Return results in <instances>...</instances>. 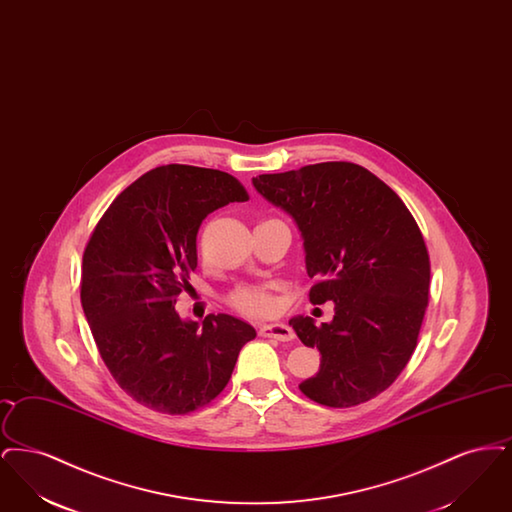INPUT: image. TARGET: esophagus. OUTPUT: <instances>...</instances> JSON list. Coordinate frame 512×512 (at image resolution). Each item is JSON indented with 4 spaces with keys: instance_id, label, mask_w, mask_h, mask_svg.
<instances>
[{
    "instance_id": "34e87169",
    "label": "esophagus",
    "mask_w": 512,
    "mask_h": 512,
    "mask_svg": "<svg viewBox=\"0 0 512 512\" xmlns=\"http://www.w3.org/2000/svg\"><path fill=\"white\" fill-rule=\"evenodd\" d=\"M259 334L263 338H274L278 341H292L295 338V332L292 330V326L284 324V322H272V324H263Z\"/></svg>"
}]
</instances>
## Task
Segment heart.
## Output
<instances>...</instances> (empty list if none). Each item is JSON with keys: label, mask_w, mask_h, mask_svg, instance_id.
I'll use <instances>...</instances> for the list:
<instances>
[{"label": "heart", "mask_w": 512, "mask_h": 512, "mask_svg": "<svg viewBox=\"0 0 512 512\" xmlns=\"http://www.w3.org/2000/svg\"><path fill=\"white\" fill-rule=\"evenodd\" d=\"M226 303L245 317H267L276 307L270 290L259 284L236 286L226 295Z\"/></svg>", "instance_id": "obj_1"}]
</instances>
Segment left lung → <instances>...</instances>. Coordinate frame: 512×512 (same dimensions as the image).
I'll list each match as a JSON object with an SVG mask.
<instances>
[{"instance_id":"8db88e82","label":"left lung","mask_w":512,"mask_h":512,"mask_svg":"<svg viewBox=\"0 0 512 512\" xmlns=\"http://www.w3.org/2000/svg\"><path fill=\"white\" fill-rule=\"evenodd\" d=\"M253 186L301 230L315 280L309 301L336 303L330 324L290 322L322 355L299 390L334 409L374 399L411 361L428 307L430 255L411 211L378 176L347 161L259 174Z\"/></svg>"}]
</instances>
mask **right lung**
Wrapping results in <instances>:
<instances>
[{"label": "right lung", "instance_id": "right-lung-1", "mask_svg": "<svg viewBox=\"0 0 512 512\" xmlns=\"http://www.w3.org/2000/svg\"><path fill=\"white\" fill-rule=\"evenodd\" d=\"M249 194L228 172L163 165L113 199L82 255L80 301L99 355L134 401L163 414L207 407L253 326L230 315L184 322L174 309L197 268L201 220Z\"/></svg>", "mask_w": 512, "mask_h": 512}]
</instances>
